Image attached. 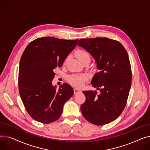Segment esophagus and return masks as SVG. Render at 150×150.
I'll use <instances>...</instances> for the list:
<instances>
[{
    "label": "esophagus",
    "mask_w": 150,
    "mask_h": 150,
    "mask_svg": "<svg viewBox=\"0 0 150 150\" xmlns=\"http://www.w3.org/2000/svg\"><path fill=\"white\" fill-rule=\"evenodd\" d=\"M79 93H81V90L77 89V88H74V94H78Z\"/></svg>",
    "instance_id": "1"
}]
</instances>
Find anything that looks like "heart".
<instances>
[{
  "instance_id": "b5f03b06",
  "label": "heart",
  "mask_w": 150,
  "mask_h": 150,
  "mask_svg": "<svg viewBox=\"0 0 150 150\" xmlns=\"http://www.w3.org/2000/svg\"><path fill=\"white\" fill-rule=\"evenodd\" d=\"M76 55L77 59L81 62L86 59H90V55L88 52L83 49H79L76 51ZM88 81V76L85 74H73L68 77V82L75 87H81Z\"/></svg>"
}]
</instances>
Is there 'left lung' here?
Wrapping results in <instances>:
<instances>
[{
  "mask_svg": "<svg viewBox=\"0 0 150 150\" xmlns=\"http://www.w3.org/2000/svg\"><path fill=\"white\" fill-rule=\"evenodd\" d=\"M77 45L93 56L99 69L91 81L99 92L83 91L86 100L81 107L82 115L96 125L109 124L124 111L131 88L132 73L127 51L119 41L107 38L82 39Z\"/></svg>",
  "mask_w": 150,
  "mask_h": 150,
  "instance_id": "8db88e82",
  "label": "left lung"
}]
</instances>
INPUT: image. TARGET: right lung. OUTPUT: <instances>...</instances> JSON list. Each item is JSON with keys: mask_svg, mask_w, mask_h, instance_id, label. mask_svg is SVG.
Masks as SVG:
<instances>
[{"mask_svg": "<svg viewBox=\"0 0 150 150\" xmlns=\"http://www.w3.org/2000/svg\"><path fill=\"white\" fill-rule=\"evenodd\" d=\"M78 39L43 37L31 42L22 55L19 70V90L25 108L35 120L50 124L61 116L65 103L74 91L67 83L59 90L52 85L54 69L60 67Z\"/></svg>", "mask_w": 150, "mask_h": 150, "instance_id": "1", "label": "right lung"}]
</instances>
